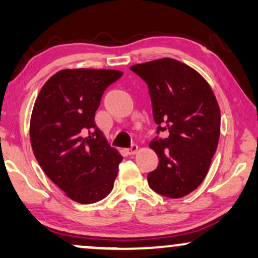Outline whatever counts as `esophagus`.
Segmentation results:
<instances>
[{"label": "esophagus", "mask_w": 258, "mask_h": 258, "mask_svg": "<svg viewBox=\"0 0 258 258\" xmlns=\"http://www.w3.org/2000/svg\"><path fill=\"white\" fill-rule=\"evenodd\" d=\"M137 150H139V147H137L136 144H132V147L126 149V153H128L129 155H134L137 153Z\"/></svg>", "instance_id": "obj_1"}]
</instances>
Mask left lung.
<instances>
[{
	"mask_svg": "<svg viewBox=\"0 0 258 258\" xmlns=\"http://www.w3.org/2000/svg\"><path fill=\"white\" fill-rule=\"evenodd\" d=\"M147 83L157 135L150 148L160 162L148 174L155 192L179 199L203 182L217 149L221 111L216 97L196 70L174 58L130 67Z\"/></svg>",
	"mask_w": 258,
	"mask_h": 258,
	"instance_id": "obj_1",
	"label": "left lung"
}]
</instances>
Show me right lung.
<instances>
[{
    "instance_id": "right-lung-1",
    "label": "right lung",
    "mask_w": 258,
    "mask_h": 258,
    "mask_svg": "<svg viewBox=\"0 0 258 258\" xmlns=\"http://www.w3.org/2000/svg\"><path fill=\"white\" fill-rule=\"evenodd\" d=\"M123 75L111 69H64L35 101L30 142L45 175L73 201L90 204L114 188L122 156L95 124L105 89Z\"/></svg>"
}]
</instances>
